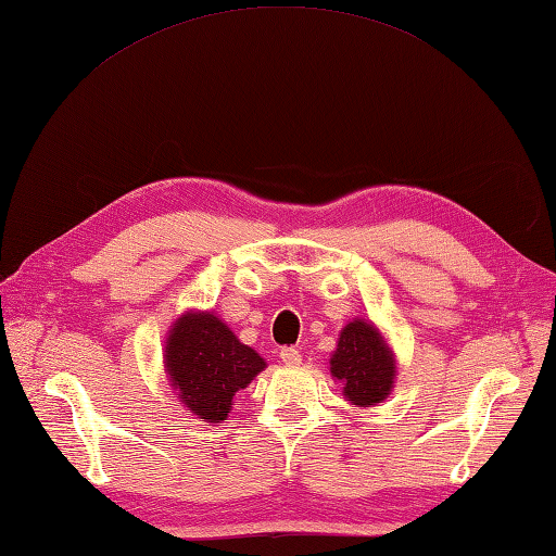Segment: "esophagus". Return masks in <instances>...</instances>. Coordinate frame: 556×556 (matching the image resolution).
<instances>
[{"mask_svg": "<svg viewBox=\"0 0 556 556\" xmlns=\"http://www.w3.org/2000/svg\"><path fill=\"white\" fill-rule=\"evenodd\" d=\"M279 357H281V363L287 365V367L301 365V351H299V348H281Z\"/></svg>", "mask_w": 556, "mask_h": 556, "instance_id": "obj_1", "label": "esophagus"}]
</instances>
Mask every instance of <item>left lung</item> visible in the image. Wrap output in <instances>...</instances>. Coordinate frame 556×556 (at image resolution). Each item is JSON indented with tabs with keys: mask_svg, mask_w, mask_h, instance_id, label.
Returning <instances> with one entry per match:
<instances>
[{
	"mask_svg": "<svg viewBox=\"0 0 556 556\" xmlns=\"http://www.w3.org/2000/svg\"><path fill=\"white\" fill-rule=\"evenodd\" d=\"M395 353L379 327L369 319L353 317L341 329L337 351L329 357L333 381L343 386L348 403L365 409L383 403L395 386Z\"/></svg>",
	"mask_w": 556,
	"mask_h": 556,
	"instance_id": "left-lung-1",
	"label": "left lung"
}]
</instances>
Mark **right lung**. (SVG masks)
<instances>
[{"label": "right lung", "mask_w": 556, "mask_h": 556, "mask_svg": "<svg viewBox=\"0 0 556 556\" xmlns=\"http://www.w3.org/2000/svg\"><path fill=\"white\" fill-rule=\"evenodd\" d=\"M163 367L193 417L223 424L235 405L231 400L267 363L211 309H187L167 329Z\"/></svg>", "instance_id": "right-lung-1"}]
</instances>
